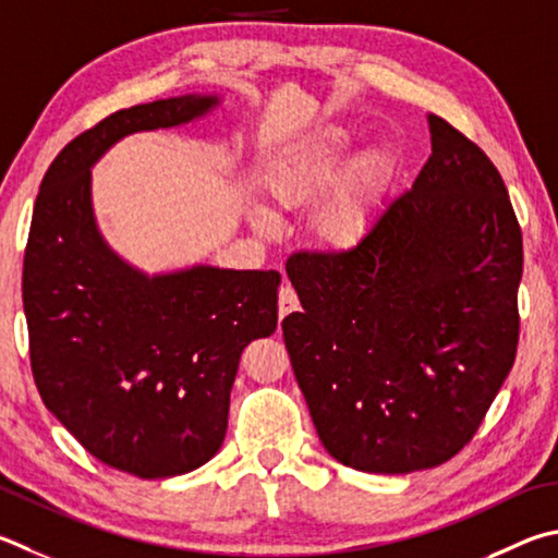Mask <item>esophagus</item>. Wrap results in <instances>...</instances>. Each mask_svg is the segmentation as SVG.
Instances as JSON below:
<instances>
[{
  "label": "esophagus",
  "instance_id": "esophagus-1",
  "mask_svg": "<svg viewBox=\"0 0 558 558\" xmlns=\"http://www.w3.org/2000/svg\"><path fill=\"white\" fill-rule=\"evenodd\" d=\"M300 307V300H298V292L292 290V286H282L280 288V292H278V314H280V319L282 317H288L290 312H295Z\"/></svg>",
  "mask_w": 558,
  "mask_h": 558
}]
</instances>
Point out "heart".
I'll return each mask as SVG.
<instances>
[{"mask_svg":"<svg viewBox=\"0 0 558 558\" xmlns=\"http://www.w3.org/2000/svg\"><path fill=\"white\" fill-rule=\"evenodd\" d=\"M351 144L349 129L319 126L272 160L263 178L276 209H300L319 199L312 211V231L319 244L333 251H351L366 241L392 173L380 150H363L343 163ZM253 225L272 234L278 221L256 209Z\"/></svg>","mask_w":558,"mask_h":558,"instance_id":"obj_1","label":"heart"}]
</instances>
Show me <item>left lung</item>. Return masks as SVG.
<instances>
[{
  "mask_svg": "<svg viewBox=\"0 0 558 558\" xmlns=\"http://www.w3.org/2000/svg\"><path fill=\"white\" fill-rule=\"evenodd\" d=\"M432 156L361 246L292 253V371L333 459L434 469L473 439L514 363L522 231L490 158L427 114Z\"/></svg>",
  "mask_w": 558,
  "mask_h": 558,
  "instance_id": "8db88e82",
  "label": "left lung"
}]
</instances>
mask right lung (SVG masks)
<instances>
[{"label":"right lung","instance_id":"obj_1","mask_svg":"<svg viewBox=\"0 0 558 558\" xmlns=\"http://www.w3.org/2000/svg\"><path fill=\"white\" fill-rule=\"evenodd\" d=\"M217 105L182 95L114 111L60 150L34 205L22 292L36 388L95 459L138 478L190 473L219 451L241 351L278 327L280 272L146 276L99 234L89 168L129 134Z\"/></svg>","mask_w":558,"mask_h":558}]
</instances>
